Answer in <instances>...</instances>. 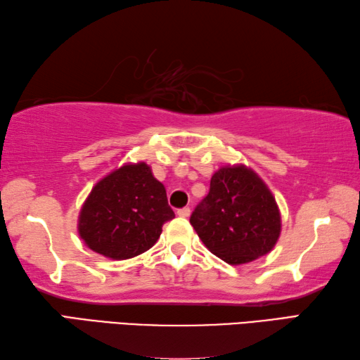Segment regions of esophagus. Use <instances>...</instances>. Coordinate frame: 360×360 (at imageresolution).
I'll return each mask as SVG.
<instances>
[{"instance_id":"obj_1","label":"esophagus","mask_w":360,"mask_h":360,"mask_svg":"<svg viewBox=\"0 0 360 360\" xmlns=\"http://www.w3.org/2000/svg\"><path fill=\"white\" fill-rule=\"evenodd\" d=\"M178 215L182 217V218H187L190 215V207H182V209H178Z\"/></svg>"}]
</instances>
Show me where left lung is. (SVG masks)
<instances>
[{
    "mask_svg": "<svg viewBox=\"0 0 360 360\" xmlns=\"http://www.w3.org/2000/svg\"><path fill=\"white\" fill-rule=\"evenodd\" d=\"M206 248L231 265L269 255L281 234V214L270 188L251 168L217 170L210 188L190 217Z\"/></svg>",
    "mask_w": 360,
    "mask_h": 360,
    "instance_id": "obj_1",
    "label": "left lung"
}]
</instances>
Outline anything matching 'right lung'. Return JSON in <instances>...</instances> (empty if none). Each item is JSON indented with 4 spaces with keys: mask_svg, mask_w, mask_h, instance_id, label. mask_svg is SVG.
I'll return each instance as SVG.
<instances>
[{
    "mask_svg": "<svg viewBox=\"0 0 360 360\" xmlns=\"http://www.w3.org/2000/svg\"><path fill=\"white\" fill-rule=\"evenodd\" d=\"M162 182L145 162L117 168L91 188L77 220V232L91 251L124 260L148 251L173 220Z\"/></svg>",
    "mask_w": 360,
    "mask_h": 360,
    "instance_id": "add662e5",
    "label": "right lung"
}]
</instances>
